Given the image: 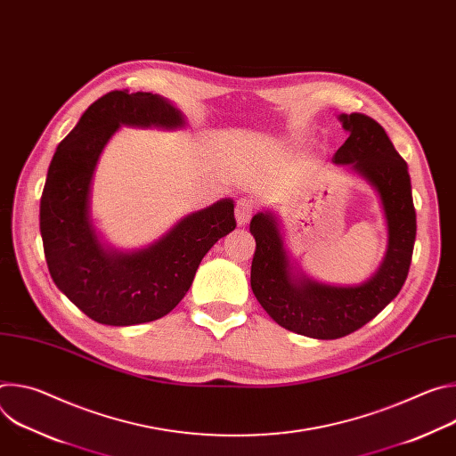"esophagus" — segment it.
<instances>
[{"instance_id":"1","label":"esophagus","mask_w":456,"mask_h":456,"mask_svg":"<svg viewBox=\"0 0 456 456\" xmlns=\"http://www.w3.org/2000/svg\"><path fill=\"white\" fill-rule=\"evenodd\" d=\"M254 200L252 199H240L238 202H236V209H234V213H236V224L238 225H247L248 224V220H250V216H252V213H254Z\"/></svg>"}]
</instances>
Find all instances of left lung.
I'll use <instances>...</instances> for the list:
<instances>
[{
    "label": "left lung",
    "mask_w": 456,
    "mask_h": 456,
    "mask_svg": "<svg viewBox=\"0 0 456 456\" xmlns=\"http://www.w3.org/2000/svg\"><path fill=\"white\" fill-rule=\"evenodd\" d=\"M348 139L332 162L362 178L379 197L386 222V252L377 271L359 285L310 278L285 245L280 216L265 209L250 220L256 252L250 289L280 327L314 339H339L371 321L401 292L415 245L417 220L408 164L382 126L362 113H341Z\"/></svg>",
    "instance_id": "8db88e82"
}]
</instances>
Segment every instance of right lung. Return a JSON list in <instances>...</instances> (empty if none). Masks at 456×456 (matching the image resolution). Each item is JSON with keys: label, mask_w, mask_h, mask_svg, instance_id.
Instances as JSON below:
<instances>
[{"label": "right lung", "mask_w": 456, "mask_h": 456, "mask_svg": "<svg viewBox=\"0 0 456 456\" xmlns=\"http://www.w3.org/2000/svg\"><path fill=\"white\" fill-rule=\"evenodd\" d=\"M183 113L167 99L110 92L61 141L48 167L39 229L50 276L90 319L132 327L169 314L187 294L209 248L234 231V202L222 199L180 218L153 243L122 250L108 245L92 218L99 159L120 126L182 129Z\"/></svg>", "instance_id": "right-lung-1"}]
</instances>
